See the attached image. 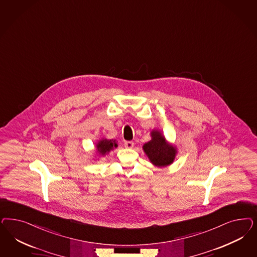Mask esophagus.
<instances>
[{
	"label": "esophagus",
	"instance_id": "34e87169",
	"mask_svg": "<svg viewBox=\"0 0 257 257\" xmlns=\"http://www.w3.org/2000/svg\"><path fill=\"white\" fill-rule=\"evenodd\" d=\"M134 146V143L133 141H125L124 142V147L126 149H133Z\"/></svg>",
	"mask_w": 257,
	"mask_h": 257
}]
</instances>
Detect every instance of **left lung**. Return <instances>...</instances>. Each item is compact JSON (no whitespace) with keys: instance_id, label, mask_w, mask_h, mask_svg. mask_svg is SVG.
Returning a JSON list of instances; mask_svg holds the SVG:
<instances>
[{"instance_id":"8db88e82","label":"left lung","mask_w":257,"mask_h":257,"mask_svg":"<svg viewBox=\"0 0 257 257\" xmlns=\"http://www.w3.org/2000/svg\"><path fill=\"white\" fill-rule=\"evenodd\" d=\"M151 140L143 146L149 161L158 167L169 166L174 162L177 149L167 143L165 136L158 130L151 132Z\"/></svg>"}]
</instances>
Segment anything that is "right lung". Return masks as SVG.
Returning <instances> with one entry per match:
<instances>
[{"instance_id":"add662e5","label":"right lung","mask_w":257,"mask_h":257,"mask_svg":"<svg viewBox=\"0 0 257 257\" xmlns=\"http://www.w3.org/2000/svg\"><path fill=\"white\" fill-rule=\"evenodd\" d=\"M118 147L115 140H108V139H101L96 144V151L100 156H104L108 154L110 150H113Z\"/></svg>"}]
</instances>
